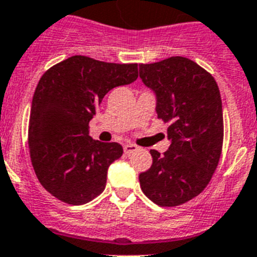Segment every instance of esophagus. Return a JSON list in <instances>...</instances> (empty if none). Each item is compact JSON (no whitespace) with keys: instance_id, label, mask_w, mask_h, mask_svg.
<instances>
[{"instance_id":"obj_1","label":"esophagus","mask_w":257,"mask_h":257,"mask_svg":"<svg viewBox=\"0 0 257 257\" xmlns=\"http://www.w3.org/2000/svg\"><path fill=\"white\" fill-rule=\"evenodd\" d=\"M139 146L133 145V144H125L124 145V153L125 154H132V153L137 152L139 150Z\"/></svg>"}]
</instances>
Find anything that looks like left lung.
Returning <instances> with one entry per match:
<instances>
[{
  "mask_svg": "<svg viewBox=\"0 0 257 257\" xmlns=\"http://www.w3.org/2000/svg\"><path fill=\"white\" fill-rule=\"evenodd\" d=\"M140 78L154 92L155 111L170 122L169 150H150L152 167L139 176L142 192L161 206H176L209 184L222 152L223 116L217 82L206 70L175 56L140 65Z\"/></svg>",
  "mask_w": 257,
  "mask_h": 257,
  "instance_id": "1",
  "label": "left lung"
}]
</instances>
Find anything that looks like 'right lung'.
I'll return each instance as SVG.
<instances>
[{"label":"right lung","instance_id":"add662e5","mask_svg":"<svg viewBox=\"0 0 257 257\" xmlns=\"http://www.w3.org/2000/svg\"><path fill=\"white\" fill-rule=\"evenodd\" d=\"M137 77V64L86 56H72L43 74L32 98L29 146L39 182L52 196L83 205L104 191L108 167L122 148L92 140L88 122L107 92Z\"/></svg>","mask_w":257,"mask_h":257}]
</instances>
